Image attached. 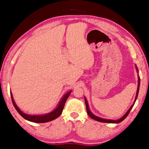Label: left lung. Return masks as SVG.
<instances>
[{
	"mask_svg": "<svg viewBox=\"0 0 149 149\" xmlns=\"http://www.w3.org/2000/svg\"><path fill=\"white\" fill-rule=\"evenodd\" d=\"M136 71H138V69H137V67H136ZM139 85H140V78H139V76H138V86H137V91H136V97H135L134 102V104H133L131 106V107L130 108L129 110L127 111V113H126L125 114V115H124L123 116V117L121 118H120V119H118V120H108V119L102 118H100V117H98V116H95V115H94L93 113H92L91 111H90V109H89V106H88V101H87L86 98H85V105H86V109H87V112H88V116H90V117L91 118L94 119V120H97V121H99V122L108 123H119L122 122V121L123 120H124L125 118L127 117V116H128V114L130 113V112L131 109H132L133 106H134V103H135V102H136V98H137V97H138V93H139Z\"/></svg>",
	"mask_w": 149,
	"mask_h": 149,
	"instance_id": "1",
	"label": "left lung"
}]
</instances>
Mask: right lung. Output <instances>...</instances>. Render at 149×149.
Listing matches in <instances>:
<instances>
[{
    "instance_id": "1",
    "label": "right lung",
    "mask_w": 149,
    "mask_h": 149,
    "mask_svg": "<svg viewBox=\"0 0 149 149\" xmlns=\"http://www.w3.org/2000/svg\"><path fill=\"white\" fill-rule=\"evenodd\" d=\"M71 91H69V92L64 95V96H63L62 98L61 99L60 102H59V104L54 109V111H52V112L48 113L45 114V115H36V116H32V115H28V114H26L24 113H23L19 109V107L16 105L15 104L14 100H13V95H12V93H10L11 95V98H12V102H13V105L15 108V109L17 110L19 113L24 118L27 120L31 121V122H33V123H47V122H49V121H52L53 120L56 119L57 118L59 117V116L61 115V113H62L63 109H64L65 102H66V100L69 97V96L71 94Z\"/></svg>"
}]
</instances>
